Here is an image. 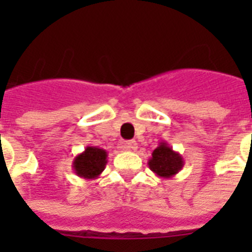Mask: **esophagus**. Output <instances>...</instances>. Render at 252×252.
Segmentation results:
<instances>
[{"label": "esophagus", "mask_w": 252, "mask_h": 252, "mask_svg": "<svg viewBox=\"0 0 252 252\" xmlns=\"http://www.w3.org/2000/svg\"><path fill=\"white\" fill-rule=\"evenodd\" d=\"M122 148L126 152H134V150L137 149V142L134 141V140H130V141H126L122 145Z\"/></svg>", "instance_id": "esophagus-1"}]
</instances>
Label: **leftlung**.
Returning <instances> with one entry per match:
<instances>
[{"instance_id": "left-lung-1", "label": "left lung", "mask_w": 252, "mask_h": 252, "mask_svg": "<svg viewBox=\"0 0 252 252\" xmlns=\"http://www.w3.org/2000/svg\"><path fill=\"white\" fill-rule=\"evenodd\" d=\"M148 166L159 178L170 179L175 176L184 166V159L178 152L172 150L167 142L161 141L153 150Z\"/></svg>"}]
</instances>
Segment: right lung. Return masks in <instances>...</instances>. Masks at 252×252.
Masks as SVG:
<instances>
[{
    "mask_svg": "<svg viewBox=\"0 0 252 252\" xmlns=\"http://www.w3.org/2000/svg\"><path fill=\"white\" fill-rule=\"evenodd\" d=\"M107 152L96 146H86L73 161V170L84 179L94 180L99 178L107 165Z\"/></svg>",
    "mask_w": 252,
    "mask_h": 252,
    "instance_id": "obj_1",
    "label": "right lung"
}]
</instances>
